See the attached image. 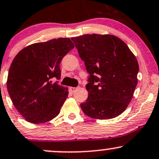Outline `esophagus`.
Here are the masks:
<instances>
[{
    "label": "esophagus",
    "mask_w": 159,
    "mask_h": 159,
    "mask_svg": "<svg viewBox=\"0 0 159 159\" xmlns=\"http://www.w3.org/2000/svg\"><path fill=\"white\" fill-rule=\"evenodd\" d=\"M77 88H71L70 89H71V91H75V90Z\"/></svg>",
    "instance_id": "obj_1"
}]
</instances>
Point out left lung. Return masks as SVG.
<instances>
[{
  "label": "left lung",
  "instance_id": "1",
  "mask_svg": "<svg viewBox=\"0 0 159 159\" xmlns=\"http://www.w3.org/2000/svg\"><path fill=\"white\" fill-rule=\"evenodd\" d=\"M89 76L88 97L81 104L85 115L110 119L128 107L137 84L139 65L128 45L111 34L72 38Z\"/></svg>",
  "mask_w": 159,
  "mask_h": 159
}]
</instances>
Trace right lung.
I'll use <instances>...</instances> for the list:
<instances>
[{
  "label": "right lung",
  "instance_id": "right-lung-1",
  "mask_svg": "<svg viewBox=\"0 0 159 159\" xmlns=\"http://www.w3.org/2000/svg\"><path fill=\"white\" fill-rule=\"evenodd\" d=\"M69 38L33 43L17 54L10 66L7 90L16 109L27 121L41 124L58 116L67 88L52 82L60 79V62L74 48Z\"/></svg>",
  "mask_w": 159,
  "mask_h": 159
}]
</instances>
